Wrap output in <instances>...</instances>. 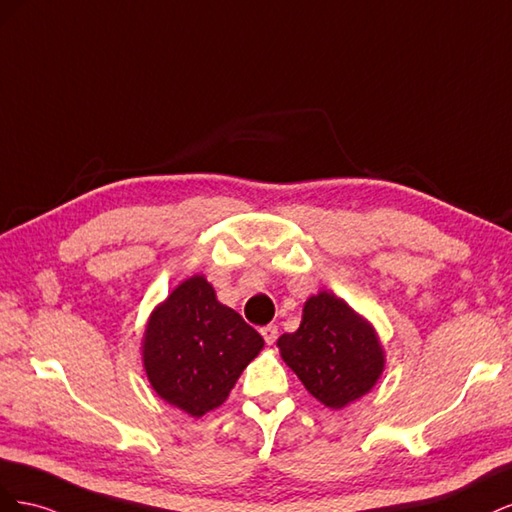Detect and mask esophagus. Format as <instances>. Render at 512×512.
<instances>
[{
  "label": "esophagus",
  "mask_w": 512,
  "mask_h": 512,
  "mask_svg": "<svg viewBox=\"0 0 512 512\" xmlns=\"http://www.w3.org/2000/svg\"><path fill=\"white\" fill-rule=\"evenodd\" d=\"M260 333H262V337H265V342L269 346L275 344V339H277V327H275V324H267V327L260 329Z\"/></svg>",
  "instance_id": "34e87169"
}]
</instances>
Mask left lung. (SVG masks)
I'll return each mask as SVG.
<instances>
[{
	"label": "left lung",
	"mask_w": 512,
	"mask_h": 512,
	"mask_svg": "<svg viewBox=\"0 0 512 512\" xmlns=\"http://www.w3.org/2000/svg\"><path fill=\"white\" fill-rule=\"evenodd\" d=\"M277 348L307 393L331 410L367 395L386 365L374 324L327 290L305 301L299 329L277 339Z\"/></svg>",
	"instance_id": "obj_1"
}]
</instances>
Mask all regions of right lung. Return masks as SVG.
<instances>
[{
	"mask_svg": "<svg viewBox=\"0 0 512 512\" xmlns=\"http://www.w3.org/2000/svg\"><path fill=\"white\" fill-rule=\"evenodd\" d=\"M262 348L265 339L218 301L200 273L153 307L141 339L151 389L194 418L224 404Z\"/></svg>",
	"mask_w": 512,
	"mask_h": 512,
	"instance_id": "1",
	"label": "right lung"
}]
</instances>
